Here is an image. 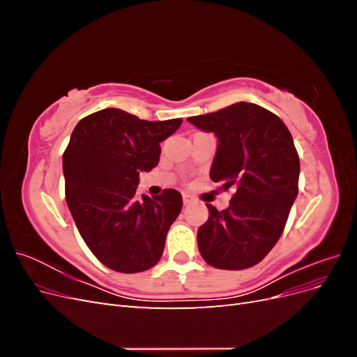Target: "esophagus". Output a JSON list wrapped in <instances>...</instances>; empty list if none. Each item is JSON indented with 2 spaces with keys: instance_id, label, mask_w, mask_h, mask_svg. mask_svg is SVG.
<instances>
[{
  "instance_id": "obj_1",
  "label": "esophagus",
  "mask_w": 357,
  "mask_h": 357,
  "mask_svg": "<svg viewBox=\"0 0 357 357\" xmlns=\"http://www.w3.org/2000/svg\"><path fill=\"white\" fill-rule=\"evenodd\" d=\"M195 199H193V197H190L189 193H183V202L185 204H190V202H193Z\"/></svg>"
}]
</instances>
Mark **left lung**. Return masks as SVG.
Instances as JSON below:
<instances>
[{
    "instance_id": "1",
    "label": "left lung",
    "mask_w": 357,
    "mask_h": 357,
    "mask_svg": "<svg viewBox=\"0 0 357 357\" xmlns=\"http://www.w3.org/2000/svg\"><path fill=\"white\" fill-rule=\"evenodd\" d=\"M213 132L218 149L210 178L235 190L222 211L207 204L198 229L204 261L220 269L259 264L275 245L298 195L299 158L282 119L257 104L236 102L210 114L188 117Z\"/></svg>"
}]
</instances>
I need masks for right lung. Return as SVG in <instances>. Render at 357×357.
I'll use <instances>...</instances> for the list:
<instances>
[{
	"instance_id": "add662e5",
	"label": "right lung",
	"mask_w": 357,
	"mask_h": 357,
	"mask_svg": "<svg viewBox=\"0 0 357 357\" xmlns=\"http://www.w3.org/2000/svg\"><path fill=\"white\" fill-rule=\"evenodd\" d=\"M181 119L139 121L121 109H104L75 125L62 156L66 197L91 252L113 271L134 274L155 266L183 199L176 189L142 195L139 172L159 162L160 146Z\"/></svg>"
}]
</instances>
